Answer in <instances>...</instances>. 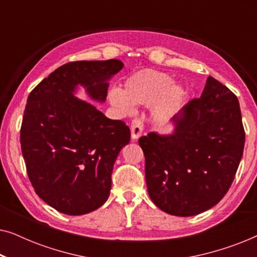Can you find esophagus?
I'll list each match as a JSON object with an SVG mask.
<instances>
[{"label":"esophagus","instance_id":"1","mask_svg":"<svg viewBox=\"0 0 257 257\" xmlns=\"http://www.w3.org/2000/svg\"><path fill=\"white\" fill-rule=\"evenodd\" d=\"M144 130L143 122L139 119H133L131 122V137L132 139H138L142 136V132Z\"/></svg>","mask_w":257,"mask_h":257}]
</instances>
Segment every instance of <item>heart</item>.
I'll list each match as a JSON object with an SVG mask.
<instances>
[{
	"mask_svg": "<svg viewBox=\"0 0 257 257\" xmlns=\"http://www.w3.org/2000/svg\"><path fill=\"white\" fill-rule=\"evenodd\" d=\"M186 91L173 84L166 73L145 69L126 78L124 89L110 93V101L125 114L135 111V105H150L152 102L153 118L158 121L170 120L184 104Z\"/></svg>",
	"mask_w": 257,
	"mask_h": 257,
	"instance_id": "heart-1",
	"label": "heart"
}]
</instances>
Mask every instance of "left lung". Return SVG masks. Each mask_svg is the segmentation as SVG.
<instances>
[{
    "label": "left lung",
    "mask_w": 257,
    "mask_h": 257,
    "mask_svg": "<svg viewBox=\"0 0 257 257\" xmlns=\"http://www.w3.org/2000/svg\"><path fill=\"white\" fill-rule=\"evenodd\" d=\"M172 135L139 139L150 198L175 216H193L215 206L229 189L244 147L237 97L208 77L194 98L172 119Z\"/></svg>",
    "instance_id": "8db88e82"
}]
</instances>
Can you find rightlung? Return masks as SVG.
<instances>
[{
    "label": "right lung",
    "instance_id": "right-lung-1",
    "mask_svg": "<svg viewBox=\"0 0 257 257\" xmlns=\"http://www.w3.org/2000/svg\"><path fill=\"white\" fill-rule=\"evenodd\" d=\"M122 66L118 59L66 63L28 97L21 126L28 177L36 194L63 214L90 213L110 195L114 161L131 132L73 93L82 85L91 99L105 101L108 79Z\"/></svg>",
    "mask_w": 257,
    "mask_h": 257
}]
</instances>
